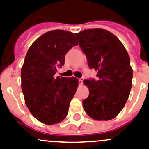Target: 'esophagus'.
Listing matches in <instances>:
<instances>
[{
  "label": "esophagus",
  "mask_w": 149,
  "mask_h": 149,
  "mask_svg": "<svg viewBox=\"0 0 149 149\" xmlns=\"http://www.w3.org/2000/svg\"><path fill=\"white\" fill-rule=\"evenodd\" d=\"M83 80H84L83 77H82V78L79 79V85H82V82H83Z\"/></svg>",
  "instance_id": "esophagus-1"
}]
</instances>
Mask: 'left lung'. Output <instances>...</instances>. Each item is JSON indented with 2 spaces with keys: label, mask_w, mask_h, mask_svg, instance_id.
<instances>
[{
  "label": "left lung",
  "mask_w": 149,
  "mask_h": 149,
  "mask_svg": "<svg viewBox=\"0 0 149 149\" xmlns=\"http://www.w3.org/2000/svg\"><path fill=\"white\" fill-rule=\"evenodd\" d=\"M75 35L89 67L97 71V80H84L89 89L82 101L84 109L94 120L112 119L124 108L132 87L128 53L118 38L105 29L84 30Z\"/></svg>",
  "instance_id": "obj_1"
}]
</instances>
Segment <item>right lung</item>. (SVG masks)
Segmentation results:
<instances>
[{"instance_id": "add662e5", "label": "right lung", "mask_w": 149, "mask_h": 149, "mask_svg": "<svg viewBox=\"0 0 149 149\" xmlns=\"http://www.w3.org/2000/svg\"><path fill=\"white\" fill-rule=\"evenodd\" d=\"M77 44L73 33L54 30L37 38L27 52L21 70L22 90L30 112L45 125L58 124L68 113L79 81L55 74Z\"/></svg>"}]
</instances>
